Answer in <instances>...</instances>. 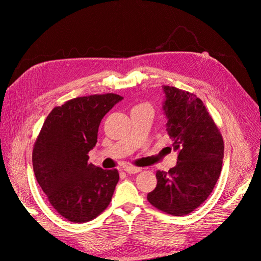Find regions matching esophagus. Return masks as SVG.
<instances>
[{"label":"esophagus","instance_id":"34e87169","mask_svg":"<svg viewBox=\"0 0 261 261\" xmlns=\"http://www.w3.org/2000/svg\"><path fill=\"white\" fill-rule=\"evenodd\" d=\"M124 171L128 174H135V173H138L141 171L140 168H136V167H132V165H126L124 167Z\"/></svg>","mask_w":261,"mask_h":261}]
</instances>
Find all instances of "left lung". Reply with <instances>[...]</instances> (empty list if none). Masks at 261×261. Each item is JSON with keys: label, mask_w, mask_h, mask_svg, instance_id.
I'll list each match as a JSON object with an SVG mask.
<instances>
[{"label": "left lung", "mask_w": 261, "mask_h": 261, "mask_svg": "<svg viewBox=\"0 0 261 261\" xmlns=\"http://www.w3.org/2000/svg\"><path fill=\"white\" fill-rule=\"evenodd\" d=\"M167 132L177 152L169 172L156 171L148 201L172 216H185L208 198L219 179L224 152L222 136L203 102L194 93L162 86Z\"/></svg>", "instance_id": "8db88e82"}]
</instances>
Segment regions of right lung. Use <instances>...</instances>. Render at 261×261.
I'll use <instances>...</instances> for the list:
<instances>
[{"instance_id":"add662e5","label":"right lung","mask_w":261,"mask_h":261,"mask_svg":"<svg viewBox=\"0 0 261 261\" xmlns=\"http://www.w3.org/2000/svg\"><path fill=\"white\" fill-rule=\"evenodd\" d=\"M123 97L114 93L75 98L45 118L33 151L38 184L60 215L75 223L98 217L112 199L120 175L89 163L101 120Z\"/></svg>"}]
</instances>
